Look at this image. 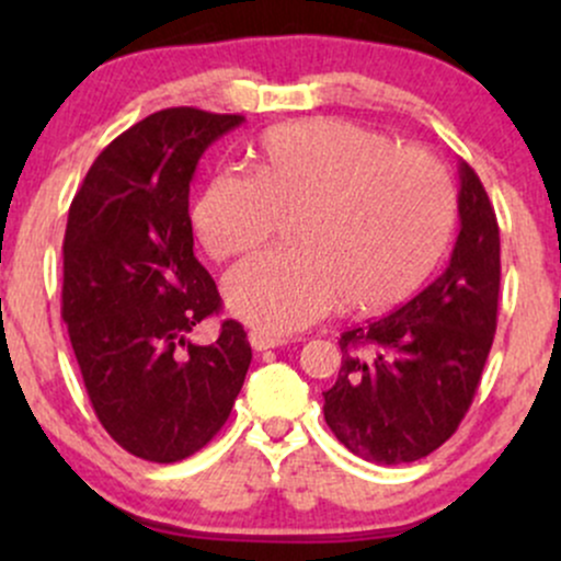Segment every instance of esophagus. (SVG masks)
Instances as JSON below:
<instances>
[{"mask_svg":"<svg viewBox=\"0 0 561 561\" xmlns=\"http://www.w3.org/2000/svg\"><path fill=\"white\" fill-rule=\"evenodd\" d=\"M248 340H250V345L255 347V351H268V347H276V345L285 343V340H282V337H274V334H266V332H261V330H250Z\"/></svg>","mask_w":561,"mask_h":561,"instance_id":"34e87169","label":"esophagus"}]
</instances>
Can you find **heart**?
<instances>
[{
	"instance_id": "heart-1",
	"label": "heart",
	"mask_w": 561,
	"mask_h": 561,
	"mask_svg": "<svg viewBox=\"0 0 561 561\" xmlns=\"http://www.w3.org/2000/svg\"><path fill=\"white\" fill-rule=\"evenodd\" d=\"M282 216H298V248L227 276L231 313L266 334L302 330L340 300L377 313L416 293L454 234L456 195L430 152L347 121H298L263 134L255 173H214L192 224L205 250L229 261L261 248Z\"/></svg>"
}]
</instances>
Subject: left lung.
Returning a JSON list of instances; mask_svg holds the SVG:
<instances>
[{
  "label": "left lung",
  "mask_w": 561,
  "mask_h": 561,
  "mask_svg": "<svg viewBox=\"0 0 561 561\" xmlns=\"http://www.w3.org/2000/svg\"><path fill=\"white\" fill-rule=\"evenodd\" d=\"M459 237L448 268L388 317L340 334L324 420L351 454L405 465L456 433L478 392L499 317L501 240L478 173L459 163Z\"/></svg>",
  "instance_id": "1"
}]
</instances>
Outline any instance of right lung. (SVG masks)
Returning a JSON list of instances; mask_svg holds the SVG:
<instances>
[{"mask_svg": "<svg viewBox=\"0 0 561 561\" xmlns=\"http://www.w3.org/2000/svg\"><path fill=\"white\" fill-rule=\"evenodd\" d=\"M242 121L197 107L147 115L100 152L68 210L62 321L89 401L121 448L156 465L186 459L224 427L253 358L234 319L216 343L186 340L221 311L195 259L190 182Z\"/></svg>", "mask_w": 561, "mask_h": 561, "instance_id": "right-lung-1", "label": "right lung"}]
</instances>
